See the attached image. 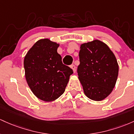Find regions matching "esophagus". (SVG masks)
Instances as JSON below:
<instances>
[{
    "mask_svg": "<svg viewBox=\"0 0 134 134\" xmlns=\"http://www.w3.org/2000/svg\"><path fill=\"white\" fill-rule=\"evenodd\" d=\"M70 67H71V68L72 69V70H73V72L75 73V71H76V66H75L74 64H72V65H71V66H70Z\"/></svg>",
    "mask_w": 134,
    "mask_h": 134,
    "instance_id": "esophagus-1",
    "label": "esophagus"
}]
</instances>
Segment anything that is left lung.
Here are the masks:
<instances>
[{
	"mask_svg": "<svg viewBox=\"0 0 134 134\" xmlns=\"http://www.w3.org/2000/svg\"><path fill=\"white\" fill-rule=\"evenodd\" d=\"M77 73L85 96L99 101L111 93L118 75V64L113 52L99 40L80 45Z\"/></svg>",
	"mask_w": 134,
	"mask_h": 134,
	"instance_id": "left-lung-1",
	"label": "left lung"
}]
</instances>
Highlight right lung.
I'll return each instance as SVG.
<instances>
[{
	"label": "right lung",
	"mask_w": 134,
	"mask_h": 134,
	"mask_svg": "<svg viewBox=\"0 0 134 134\" xmlns=\"http://www.w3.org/2000/svg\"><path fill=\"white\" fill-rule=\"evenodd\" d=\"M59 43L44 38L38 40L24 59L27 83L34 95L46 102L53 101L64 93L73 71L62 63L57 50Z\"/></svg>",
	"instance_id": "right-lung-1"
}]
</instances>
